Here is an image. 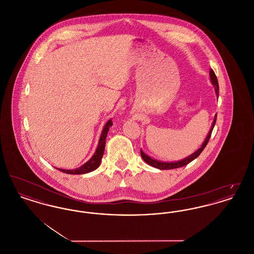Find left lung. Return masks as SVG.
<instances>
[{
    "instance_id": "1",
    "label": "left lung",
    "mask_w": 254,
    "mask_h": 254,
    "mask_svg": "<svg viewBox=\"0 0 254 254\" xmlns=\"http://www.w3.org/2000/svg\"><path fill=\"white\" fill-rule=\"evenodd\" d=\"M209 77H210V80H211L212 85H213L214 88H215V92H216V95H217L218 97L219 96V85H218L217 77H216L215 73H214V71H213L212 69L209 70ZM216 118H217V114H216L215 117H214V120H213V123H212V125H211V128H210L209 132H208L206 138H205V142L203 143V145H201V147H200L198 150H196L193 154H191L190 156L185 158V159H183L181 161L172 162V163H167V162H161V161H158V160H155V159H152V158L147 156L145 153H144V151H143L142 149H141V156L144 159V161H145L146 164H148L149 166H151V167H153V168H156V169H178V168H182V167H184V166L190 164L191 161H193L194 159H196V158L198 157V156L201 154V152L204 150L205 145H207V143H208V141H209V138H210V136H211V132H212V130H213V127H214V126H215Z\"/></svg>"
}]
</instances>
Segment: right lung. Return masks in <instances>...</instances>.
I'll return each mask as SVG.
<instances>
[{
	"label": "right lung",
	"instance_id": "1",
	"mask_svg": "<svg viewBox=\"0 0 254 254\" xmlns=\"http://www.w3.org/2000/svg\"><path fill=\"white\" fill-rule=\"evenodd\" d=\"M111 126H112V121L109 120L106 124V126L104 127V129H103V132L101 134V137H100L99 144H98V146H97L95 153L83 166H81L80 168L75 169H59L60 171H63L64 173H67V174H85V173H88L90 171L95 170L100 166L101 160H102L103 155H104L105 145H106V139H107V135H108V132H109V127Z\"/></svg>",
	"mask_w": 254,
	"mask_h": 254
}]
</instances>
